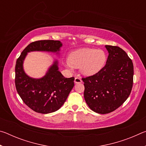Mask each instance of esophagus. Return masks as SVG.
Wrapping results in <instances>:
<instances>
[{"label":"esophagus","mask_w":146,"mask_h":146,"mask_svg":"<svg viewBox=\"0 0 146 146\" xmlns=\"http://www.w3.org/2000/svg\"><path fill=\"white\" fill-rule=\"evenodd\" d=\"M74 82H75V84H79V83L82 82V80H81L80 78L76 77V78H75V80H74Z\"/></svg>","instance_id":"esophagus-1"}]
</instances>
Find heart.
Masks as SVG:
<instances>
[{
  "instance_id": "b5f03b06",
  "label": "heart",
  "mask_w": 146,
  "mask_h": 146,
  "mask_svg": "<svg viewBox=\"0 0 146 146\" xmlns=\"http://www.w3.org/2000/svg\"><path fill=\"white\" fill-rule=\"evenodd\" d=\"M107 54L102 49L82 48L71 53L64 64L70 70L80 68L81 73L86 76L93 75L101 71L107 61Z\"/></svg>"
}]
</instances>
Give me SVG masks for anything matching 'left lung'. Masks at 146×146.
Segmentation results:
<instances>
[{
    "label": "left lung",
    "instance_id": "8db88e82",
    "mask_svg": "<svg viewBox=\"0 0 146 146\" xmlns=\"http://www.w3.org/2000/svg\"><path fill=\"white\" fill-rule=\"evenodd\" d=\"M109 53L102 70L82 78L84 96L91 110L106 114L120 107L129 97L133 83V64L127 54L118 46L106 45Z\"/></svg>",
    "mask_w": 146,
    "mask_h": 146
}]
</instances>
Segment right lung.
<instances>
[{
	"label": "right lung",
	"instance_id": "right-lung-1",
	"mask_svg": "<svg viewBox=\"0 0 146 146\" xmlns=\"http://www.w3.org/2000/svg\"><path fill=\"white\" fill-rule=\"evenodd\" d=\"M62 44L59 40L33 42L24 49L16 62L15 86L23 102L34 111L47 114L59 110L74 86L75 78H65L58 71L55 60L43 77L33 78L25 73L23 63L31 51H48L59 53Z\"/></svg>",
	"mask_w": 146,
	"mask_h": 146
}]
</instances>
